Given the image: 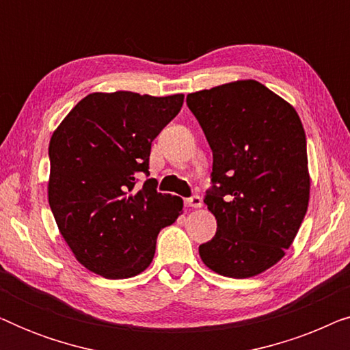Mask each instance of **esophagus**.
<instances>
[{
	"instance_id": "1",
	"label": "esophagus",
	"mask_w": 350,
	"mask_h": 350,
	"mask_svg": "<svg viewBox=\"0 0 350 350\" xmlns=\"http://www.w3.org/2000/svg\"><path fill=\"white\" fill-rule=\"evenodd\" d=\"M185 205L191 208H200L202 207V199H200L199 196H193V198L185 200Z\"/></svg>"
}]
</instances>
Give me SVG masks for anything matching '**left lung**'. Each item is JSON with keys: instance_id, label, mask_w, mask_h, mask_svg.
<instances>
[{"instance_id": "left-lung-1", "label": "left lung", "mask_w": 350, "mask_h": 350, "mask_svg": "<svg viewBox=\"0 0 350 350\" xmlns=\"http://www.w3.org/2000/svg\"><path fill=\"white\" fill-rule=\"evenodd\" d=\"M213 152L204 202L217 234L199 247L204 265L231 279L277 265L293 243L310 196L306 133L296 109L253 79L188 94Z\"/></svg>"}]
</instances>
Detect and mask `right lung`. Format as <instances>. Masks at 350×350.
I'll list each match as a JSON object with an SVG mask.
<instances>
[{
	"mask_svg": "<svg viewBox=\"0 0 350 350\" xmlns=\"http://www.w3.org/2000/svg\"><path fill=\"white\" fill-rule=\"evenodd\" d=\"M183 94L129 90L84 97L51 137L47 199L62 237L85 269L129 279L151 265L156 239L183 213L178 196L148 175L151 143L180 113Z\"/></svg>",
	"mask_w": 350,
	"mask_h": 350,
	"instance_id": "1",
	"label": "right lung"
}]
</instances>
